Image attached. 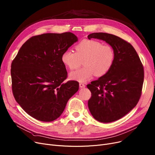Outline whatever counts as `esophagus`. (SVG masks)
<instances>
[{
  "instance_id": "esophagus-1",
  "label": "esophagus",
  "mask_w": 155,
  "mask_h": 155,
  "mask_svg": "<svg viewBox=\"0 0 155 155\" xmlns=\"http://www.w3.org/2000/svg\"><path fill=\"white\" fill-rule=\"evenodd\" d=\"M79 86H80V88H84V87H85V85L84 84H82V83H80V84H79Z\"/></svg>"
}]
</instances>
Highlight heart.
<instances>
[{
  "label": "heart",
  "instance_id": "1",
  "mask_svg": "<svg viewBox=\"0 0 155 155\" xmlns=\"http://www.w3.org/2000/svg\"><path fill=\"white\" fill-rule=\"evenodd\" d=\"M114 52L109 45L95 40L84 39L75 46V53L67 50L61 55L63 63L71 70L78 68L83 61L84 67L70 73V79L85 82L94 75L101 77L109 71L114 60Z\"/></svg>",
  "mask_w": 155,
  "mask_h": 155
}]
</instances>
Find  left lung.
<instances>
[{
    "instance_id": "1",
    "label": "left lung",
    "mask_w": 155,
    "mask_h": 155,
    "mask_svg": "<svg viewBox=\"0 0 155 155\" xmlns=\"http://www.w3.org/2000/svg\"><path fill=\"white\" fill-rule=\"evenodd\" d=\"M108 43L114 52L109 71L87 85L92 93L88 102L92 116L101 123H110L124 117L137 104L141 94L144 69L133 46L120 38L104 32H94L88 39Z\"/></svg>"
}]
</instances>
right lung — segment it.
I'll return each instance as SVG.
<instances>
[{"instance_id":"add662e5","label":"right lung","mask_w":155,"mask_h":155,"mask_svg":"<svg viewBox=\"0 0 155 155\" xmlns=\"http://www.w3.org/2000/svg\"><path fill=\"white\" fill-rule=\"evenodd\" d=\"M71 32L46 33L31 38L12 61L14 98L29 116L43 122L58 118L79 88L77 81L64 83L67 71L63 53L78 41Z\"/></svg>"}]
</instances>
